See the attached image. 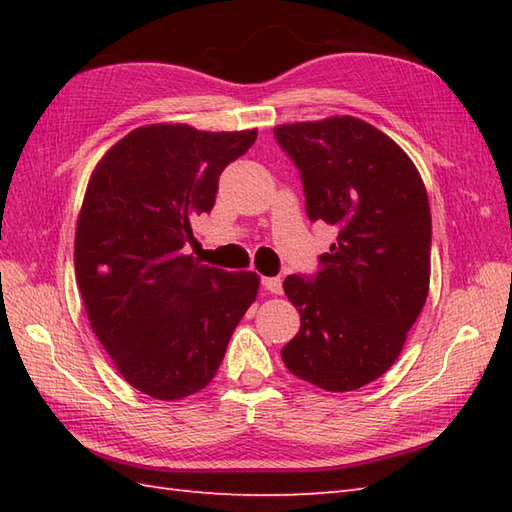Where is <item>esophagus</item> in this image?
Here are the masks:
<instances>
[{"instance_id":"34e87169","label":"esophagus","mask_w":512,"mask_h":512,"mask_svg":"<svg viewBox=\"0 0 512 512\" xmlns=\"http://www.w3.org/2000/svg\"><path fill=\"white\" fill-rule=\"evenodd\" d=\"M262 286L270 292V295H281V292H284V284H281L279 277H264Z\"/></svg>"}]
</instances>
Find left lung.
<instances>
[{"instance_id":"8db88e82","label":"left lung","mask_w":512,"mask_h":512,"mask_svg":"<svg viewBox=\"0 0 512 512\" xmlns=\"http://www.w3.org/2000/svg\"><path fill=\"white\" fill-rule=\"evenodd\" d=\"M301 173L306 213L339 235L317 275H288L301 328L286 367L325 391H352L396 363L429 295L431 211L394 140L352 116L275 127Z\"/></svg>"}]
</instances>
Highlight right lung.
Returning <instances> with one entry per match:
<instances>
[{"instance_id": "obj_1", "label": "right lung", "mask_w": 512, "mask_h": 512, "mask_svg": "<svg viewBox=\"0 0 512 512\" xmlns=\"http://www.w3.org/2000/svg\"><path fill=\"white\" fill-rule=\"evenodd\" d=\"M257 138L147 125L96 165L76 222L74 273L85 312L129 385L180 400L211 383L257 297L255 273L184 253L191 220L211 213L222 171Z\"/></svg>"}]
</instances>
